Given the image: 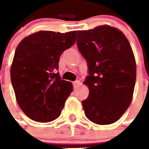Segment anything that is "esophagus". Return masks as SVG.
<instances>
[{"mask_svg":"<svg viewBox=\"0 0 149 149\" xmlns=\"http://www.w3.org/2000/svg\"><path fill=\"white\" fill-rule=\"evenodd\" d=\"M80 84H81V83L79 80H77L73 83V86H74L75 89H77V87H79V86H80Z\"/></svg>","mask_w":149,"mask_h":149,"instance_id":"34e87169","label":"esophagus"}]
</instances>
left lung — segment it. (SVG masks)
<instances>
[{
    "instance_id": "8db88e82",
    "label": "left lung",
    "mask_w": 149,
    "mask_h": 149,
    "mask_svg": "<svg viewBox=\"0 0 149 149\" xmlns=\"http://www.w3.org/2000/svg\"><path fill=\"white\" fill-rule=\"evenodd\" d=\"M77 47L86 58L88 98L82 101L85 115L97 125L116 122L132 103L136 63L122 31L108 24L77 31Z\"/></svg>"
}]
</instances>
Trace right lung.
<instances>
[{"mask_svg": "<svg viewBox=\"0 0 149 149\" xmlns=\"http://www.w3.org/2000/svg\"><path fill=\"white\" fill-rule=\"evenodd\" d=\"M76 37V31H39L17 46L10 66L11 84L17 104L31 120L50 122L61 114L73 88L56 71L59 57L74 45Z\"/></svg>", "mask_w": 149, "mask_h": 149, "instance_id": "obj_1", "label": "right lung"}]
</instances>
